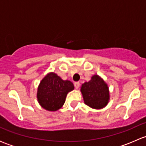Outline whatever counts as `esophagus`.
I'll use <instances>...</instances> for the list:
<instances>
[{"label":"esophagus","mask_w":146,"mask_h":146,"mask_svg":"<svg viewBox=\"0 0 146 146\" xmlns=\"http://www.w3.org/2000/svg\"><path fill=\"white\" fill-rule=\"evenodd\" d=\"M74 86H75V88H76V89H78L79 87H80V82H76L74 83Z\"/></svg>","instance_id":"obj_1"}]
</instances>
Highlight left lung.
Wrapping results in <instances>:
<instances>
[{"instance_id":"1","label":"left lung","mask_w":146,"mask_h":146,"mask_svg":"<svg viewBox=\"0 0 146 146\" xmlns=\"http://www.w3.org/2000/svg\"><path fill=\"white\" fill-rule=\"evenodd\" d=\"M85 104L95 110H100L107 105L110 99L108 85L98 75L92 76L91 80L80 87Z\"/></svg>"}]
</instances>
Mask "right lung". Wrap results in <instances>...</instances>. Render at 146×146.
<instances>
[{"label": "right lung", "mask_w": 146, "mask_h": 146, "mask_svg": "<svg viewBox=\"0 0 146 146\" xmlns=\"http://www.w3.org/2000/svg\"><path fill=\"white\" fill-rule=\"evenodd\" d=\"M74 90L70 80H64L54 72L47 73L37 88L36 98L41 107L47 111H56L64 105L67 94Z\"/></svg>", "instance_id": "1"}]
</instances>
